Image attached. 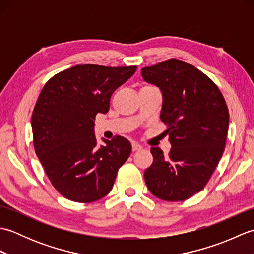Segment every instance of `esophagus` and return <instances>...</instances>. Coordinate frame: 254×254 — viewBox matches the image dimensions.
<instances>
[{
  "label": "esophagus",
  "mask_w": 254,
  "mask_h": 254,
  "mask_svg": "<svg viewBox=\"0 0 254 254\" xmlns=\"http://www.w3.org/2000/svg\"><path fill=\"white\" fill-rule=\"evenodd\" d=\"M143 148V146L141 144H138L137 142H133L132 143V149L134 150V152H135V150H139V149H142Z\"/></svg>",
  "instance_id": "1"
}]
</instances>
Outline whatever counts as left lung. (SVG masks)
I'll list each match as a JSON object with an SVG mask.
<instances>
[{
  "mask_svg": "<svg viewBox=\"0 0 254 254\" xmlns=\"http://www.w3.org/2000/svg\"><path fill=\"white\" fill-rule=\"evenodd\" d=\"M145 82L160 89V120L166 124L168 156L150 149L154 161L145 170L150 193L164 201H185L209 180L224 153L229 113L213 80L177 59L142 68Z\"/></svg>",
  "mask_w": 254,
  "mask_h": 254,
  "instance_id": "1",
  "label": "left lung"
}]
</instances>
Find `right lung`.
Instances as JSON below:
<instances>
[{"label":"right lung","instance_id":"right-lung-1","mask_svg":"<svg viewBox=\"0 0 254 254\" xmlns=\"http://www.w3.org/2000/svg\"><path fill=\"white\" fill-rule=\"evenodd\" d=\"M135 71L136 66L75 65L42 88L31 116L35 150L64 197L89 203L111 191L132 146L122 136L97 145L95 117L108 112L113 91Z\"/></svg>","mask_w":254,"mask_h":254}]
</instances>
